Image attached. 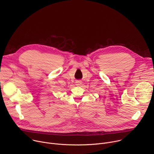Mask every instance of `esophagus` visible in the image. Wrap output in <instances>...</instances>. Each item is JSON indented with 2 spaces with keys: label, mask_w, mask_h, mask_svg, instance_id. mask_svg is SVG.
<instances>
[{
  "label": "esophagus",
  "mask_w": 154,
  "mask_h": 154,
  "mask_svg": "<svg viewBox=\"0 0 154 154\" xmlns=\"http://www.w3.org/2000/svg\"><path fill=\"white\" fill-rule=\"evenodd\" d=\"M75 83H77V85H80L82 84V81L81 80H77Z\"/></svg>",
  "instance_id": "obj_1"
}]
</instances>
